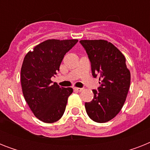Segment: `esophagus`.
I'll return each mask as SVG.
<instances>
[{"instance_id": "obj_1", "label": "esophagus", "mask_w": 150, "mask_h": 150, "mask_svg": "<svg viewBox=\"0 0 150 150\" xmlns=\"http://www.w3.org/2000/svg\"><path fill=\"white\" fill-rule=\"evenodd\" d=\"M74 89H75V91H77V92H81L83 90V89H82V88H79V87H75V88H74Z\"/></svg>"}]
</instances>
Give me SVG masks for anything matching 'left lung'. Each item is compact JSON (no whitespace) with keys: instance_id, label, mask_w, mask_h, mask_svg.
Instances as JSON below:
<instances>
[{"instance_id":"left-lung-1","label":"left lung","mask_w":150,"mask_h":150,"mask_svg":"<svg viewBox=\"0 0 150 150\" xmlns=\"http://www.w3.org/2000/svg\"><path fill=\"white\" fill-rule=\"evenodd\" d=\"M79 42L88 54L93 76L101 80L98 91L93 90V100L85 103L86 110L93 121L104 123L114 118L123 107L130 87V71L125 56L111 43L103 40Z\"/></svg>"}]
</instances>
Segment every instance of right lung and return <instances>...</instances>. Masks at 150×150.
I'll list each match as a JSON object with an SVG mask.
<instances>
[{"label":"right lung","mask_w":150,"mask_h":150,"mask_svg":"<svg viewBox=\"0 0 150 150\" xmlns=\"http://www.w3.org/2000/svg\"><path fill=\"white\" fill-rule=\"evenodd\" d=\"M78 40H47L25 55L21 68L23 96L34 115L45 123L63 116L72 88L60 87L51 78L59 71L64 57Z\"/></svg>","instance_id":"add662e5"}]
</instances>
